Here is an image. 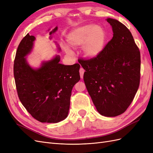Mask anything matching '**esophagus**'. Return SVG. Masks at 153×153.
I'll use <instances>...</instances> for the list:
<instances>
[{"instance_id": "34e87169", "label": "esophagus", "mask_w": 153, "mask_h": 153, "mask_svg": "<svg viewBox=\"0 0 153 153\" xmlns=\"http://www.w3.org/2000/svg\"><path fill=\"white\" fill-rule=\"evenodd\" d=\"M84 71H85V70H84V69H83L82 68H81L80 69V75L81 78H83V77H84Z\"/></svg>"}]
</instances>
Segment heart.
I'll return each mask as SVG.
<instances>
[{
	"label": "heart",
	"instance_id": "b5f03b06",
	"mask_svg": "<svg viewBox=\"0 0 153 153\" xmlns=\"http://www.w3.org/2000/svg\"><path fill=\"white\" fill-rule=\"evenodd\" d=\"M105 40V31L100 25L80 26L72 30L67 37L69 47L73 48L82 47L83 53L88 58H94L102 52ZM64 49L67 54H73V51L67 46Z\"/></svg>",
	"mask_w": 153,
	"mask_h": 153
}]
</instances>
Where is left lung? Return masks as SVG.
Segmentation results:
<instances>
[{"mask_svg": "<svg viewBox=\"0 0 153 153\" xmlns=\"http://www.w3.org/2000/svg\"><path fill=\"white\" fill-rule=\"evenodd\" d=\"M113 38L98 56L78 61L85 71L84 80L96 110L105 117L124 113L138 91L140 53L127 27L117 20L106 19Z\"/></svg>", "mask_w": 153, "mask_h": 153, "instance_id": "1", "label": "left lung"}]
</instances>
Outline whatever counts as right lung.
<instances>
[{"label":"right lung","mask_w":153,"mask_h":153,"mask_svg":"<svg viewBox=\"0 0 153 153\" xmlns=\"http://www.w3.org/2000/svg\"><path fill=\"white\" fill-rule=\"evenodd\" d=\"M57 30V27L50 32V39ZM35 39L27 34L16 50L13 70L18 95L34 119L41 123H57L68 116L72 89L80 79V66L60 64L58 55L43 61L39 68H32L26 56L30 53Z\"/></svg>","instance_id":"1"}]
</instances>
